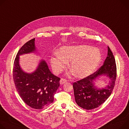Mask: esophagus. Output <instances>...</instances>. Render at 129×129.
I'll return each mask as SVG.
<instances>
[{
  "instance_id": "esophagus-1",
  "label": "esophagus",
  "mask_w": 129,
  "mask_h": 129,
  "mask_svg": "<svg viewBox=\"0 0 129 129\" xmlns=\"http://www.w3.org/2000/svg\"><path fill=\"white\" fill-rule=\"evenodd\" d=\"M67 82V80L65 79H63V78H62L61 80H60V83L61 85H63V84Z\"/></svg>"
}]
</instances>
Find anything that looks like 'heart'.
I'll return each instance as SVG.
<instances>
[{"label":"heart","mask_w":129,"mask_h":129,"mask_svg":"<svg viewBox=\"0 0 129 129\" xmlns=\"http://www.w3.org/2000/svg\"><path fill=\"white\" fill-rule=\"evenodd\" d=\"M101 60L99 49L87 45L63 46L57 54L50 58V64L55 74L60 73L71 61L70 67L76 77L83 78L95 72Z\"/></svg>","instance_id":"obj_1"}]
</instances>
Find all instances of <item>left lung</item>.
Listing matches in <instances>:
<instances>
[{"mask_svg":"<svg viewBox=\"0 0 129 129\" xmlns=\"http://www.w3.org/2000/svg\"><path fill=\"white\" fill-rule=\"evenodd\" d=\"M116 75L115 58L110 48L108 47V56L103 65L95 73L73 83L77 104L85 110H91L100 106L111 95L115 85ZM103 75L108 78V85L104 88H97L94 85V82Z\"/></svg>","mask_w":129,"mask_h":129,"instance_id":"8db88e82","label":"left lung"}]
</instances>
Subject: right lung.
<instances>
[{
  "label": "right lung",
  "mask_w": 129,
  "mask_h": 129,
  "mask_svg": "<svg viewBox=\"0 0 129 129\" xmlns=\"http://www.w3.org/2000/svg\"><path fill=\"white\" fill-rule=\"evenodd\" d=\"M37 51L35 39L23 45L14 62L13 76L16 88L22 100L31 108L42 109L54 100V95L60 86V78L53 75L46 61H40L31 73L24 72L19 65V56Z\"/></svg>",
  "instance_id": "1"
}]
</instances>
